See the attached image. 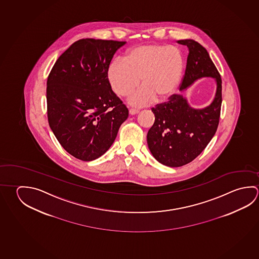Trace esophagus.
Listing matches in <instances>:
<instances>
[{
	"mask_svg": "<svg viewBox=\"0 0 259 259\" xmlns=\"http://www.w3.org/2000/svg\"><path fill=\"white\" fill-rule=\"evenodd\" d=\"M139 113V111L136 109H130L129 110V114H132V115H134V114H138Z\"/></svg>",
	"mask_w": 259,
	"mask_h": 259,
	"instance_id": "obj_1",
	"label": "esophagus"
}]
</instances>
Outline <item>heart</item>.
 Wrapping results in <instances>:
<instances>
[{"instance_id": "heart-1", "label": "heart", "mask_w": 259, "mask_h": 259, "mask_svg": "<svg viewBox=\"0 0 259 259\" xmlns=\"http://www.w3.org/2000/svg\"><path fill=\"white\" fill-rule=\"evenodd\" d=\"M185 59L179 48L149 44L132 48L123 60L108 67V80L114 93L126 97L140 82L142 87L130 97V104L145 106L154 98L163 100L176 91L184 73Z\"/></svg>"}]
</instances>
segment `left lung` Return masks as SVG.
Here are the masks:
<instances>
[{
	"mask_svg": "<svg viewBox=\"0 0 259 259\" xmlns=\"http://www.w3.org/2000/svg\"><path fill=\"white\" fill-rule=\"evenodd\" d=\"M177 42L189 50L180 90L199 78L213 77L217 93L212 104L204 109L192 108L180 94L152 108L154 123L147 133L148 147L159 163L170 167L190 163L204 151L218 129L222 105V80L206 49L191 39Z\"/></svg>",
	"mask_w": 259,
	"mask_h": 259,
	"instance_id": "obj_1",
	"label": "left lung"
}]
</instances>
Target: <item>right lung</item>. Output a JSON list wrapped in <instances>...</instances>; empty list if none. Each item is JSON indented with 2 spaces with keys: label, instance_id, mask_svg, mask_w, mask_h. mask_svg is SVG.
I'll return each instance as SVG.
<instances>
[{
  "label": "right lung",
  "instance_id": "obj_1",
  "mask_svg": "<svg viewBox=\"0 0 259 259\" xmlns=\"http://www.w3.org/2000/svg\"><path fill=\"white\" fill-rule=\"evenodd\" d=\"M126 41L81 39L55 62L47 79V116L60 145L92 161L113 145L128 109L114 94L108 67Z\"/></svg>",
  "mask_w": 259,
  "mask_h": 259
}]
</instances>
